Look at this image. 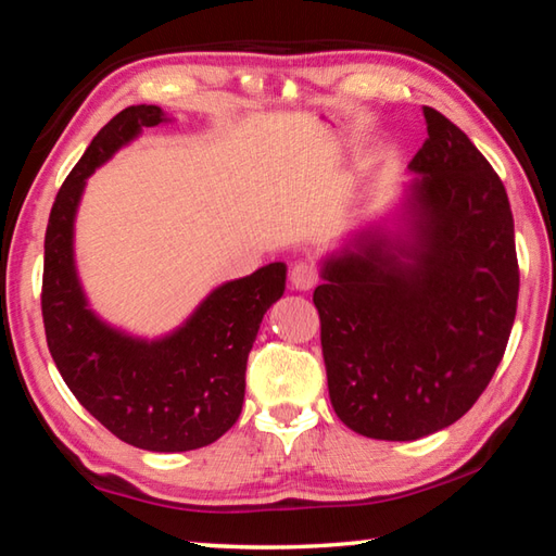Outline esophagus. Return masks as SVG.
Wrapping results in <instances>:
<instances>
[{
  "mask_svg": "<svg viewBox=\"0 0 556 556\" xmlns=\"http://www.w3.org/2000/svg\"><path fill=\"white\" fill-rule=\"evenodd\" d=\"M289 281H291V287H294V289L308 291V289H314L318 285V271L312 265H306V262H299V265L291 267Z\"/></svg>",
  "mask_w": 556,
  "mask_h": 556,
  "instance_id": "esophagus-1",
  "label": "esophagus"
}]
</instances>
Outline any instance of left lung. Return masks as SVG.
Returning a JSON list of instances; mask_svg holds the SVG:
<instances>
[{
	"instance_id": "obj_1",
	"label": "left lung",
	"mask_w": 556,
	"mask_h": 556,
	"mask_svg": "<svg viewBox=\"0 0 556 556\" xmlns=\"http://www.w3.org/2000/svg\"><path fill=\"white\" fill-rule=\"evenodd\" d=\"M394 220L321 262L331 404L368 439L414 441L473 407L503 361L520 271L505 186L434 108Z\"/></svg>"
}]
</instances>
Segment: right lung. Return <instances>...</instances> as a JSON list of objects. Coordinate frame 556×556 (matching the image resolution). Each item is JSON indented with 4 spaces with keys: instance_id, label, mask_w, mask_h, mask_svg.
Masks as SVG:
<instances>
[{
    "instance_id": "obj_1",
    "label": "right lung",
    "mask_w": 556,
    "mask_h": 556,
    "mask_svg": "<svg viewBox=\"0 0 556 556\" xmlns=\"http://www.w3.org/2000/svg\"><path fill=\"white\" fill-rule=\"evenodd\" d=\"M162 122L168 117L156 105L125 108L63 181L46 228L41 312L53 363L75 400L127 444L174 454L213 444L238 421L248 355L267 308L285 294L287 265L271 262L225 281L176 331L154 341L119 331L92 312L73 252L88 176Z\"/></svg>"
}]
</instances>
